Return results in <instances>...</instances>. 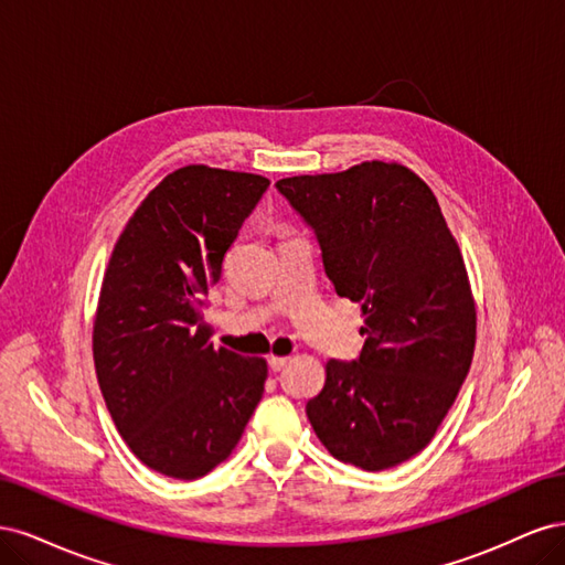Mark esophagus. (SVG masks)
I'll use <instances>...</instances> for the list:
<instances>
[{
    "label": "esophagus",
    "instance_id": "34e87169",
    "mask_svg": "<svg viewBox=\"0 0 565 565\" xmlns=\"http://www.w3.org/2000/svg\"><path fill=\"white\" fill-rule=\"evenodd\" d=\"M285 365H287V358H285V355H270V358H268V367H270L273 372H280Z\"/></svg>",
    "mask_w": 565,
    "mask_h": 565
}]
</instances>
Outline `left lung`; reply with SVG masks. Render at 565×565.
Returning <instances> with one entry per match:
<instances>
[{"mask_svg":"<svg viewBox=\"0 0 565 565\" xmlns=\"http://www.w3.org/2000/svg\"><path fill=\"white\" fill-rule=\"evenodd\" d=\"M276 188L313 231L334 292L365 316L361 355L328 363L306 415L339 461L396 467L429 446L471 367L465 259L431 188L401 164L374 160Z\"/></svg>","mask_w":565,"mask_h":565,"instance_id":"1","label":"left lung"}]
</instances>
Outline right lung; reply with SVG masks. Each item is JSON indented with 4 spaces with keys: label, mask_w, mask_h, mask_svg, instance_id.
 I'll return each mask as SVG.
<instances>
[{
    "label": "right lung",
    "mask_w": 565,
    "mask_h": 565,
    "mask_svg": "<svg viewBox=\"0 0 565 565\" xmlns=\"http://www.w3.org/2000/svg\"><path fill=\"white\" fill-rule=\"evenodd\" d=\"M268 183L177 169L113 249L94 322L96 374L119 436L152 471L181 481L210 473L262 401L266 361L214 349L202 301Z\"/></svg>",
    "instance_id": "obj_1"
}]
</instances>
